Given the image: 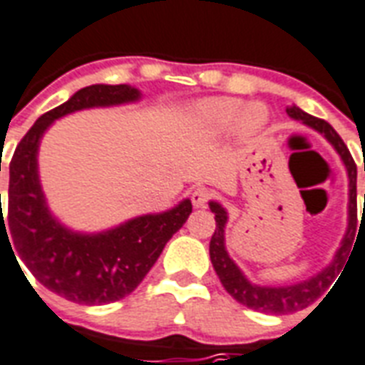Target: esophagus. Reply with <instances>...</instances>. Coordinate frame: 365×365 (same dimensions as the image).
Instances as JSON below:
<instances>
[{"instance_id":"34e87169","label":"esophagus","mask_w":365,"mask_h":365,"mask_svg":"<svg viewBox=\"0 0 365 365\" xmlns=\"http://www.w3.org/2000/svg\"><path fill=\"white\" fill-rule=\"evenodd\" d=\"M210 201V191L205 187H197L191 193V202H193L195 208H202L207 207V202Z\"/></svg>"}]
</instances>
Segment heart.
Returning <instances> with one entry per match:
<instances>
[{"label": "heart", "mask_w": 365, "mask_h": 365, "mask_svg": "<svg viewBox=\"0 0 365 365\" xmlns=\"http://www.w3.org/2000/svg\"><path fill=\"white\" fill-rule=\"evenodd\" d=\"M189 116L195 126L208 135H222L235 126V132L243 139L255 138L268 124V110L262 105L250 103L243 107V101L235 97L205 99L191 108Z\"/></svg>", "instance_id": "b5f03b06"}]
</instances>
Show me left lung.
<instances>
[{"label": "left lung", "instance_id": "1", "mask_svg": "<svg viewBox=\"0 0 365 365\" xmlns=\"http://www.w3.org/2000/svg\"><path fill=\"white\" fill-rule=\"evenodd\" d=\"M287 115L293 120H300L308 128H312V130L322 133L331 145H333V149L339 153V157H341L344 168H346V174H349V227H346L343 243H341L339 250L335 252V257H333L329 266L322 269L319 274L312 275L310 279L291 283V285H257V283L249 282L247 275L239 269L237 264L233 262L232 257L227 255V210L220 202H208V207L214 212V220H216V230H214L212 239H210V260H212V266L216 269V274H218L224 289L237 302L245 304L250 310H258V312L264 314H277V316L279 314H291L297 312V310H302L308 304H312L314 300L324 293L325 287H329L331 282L337 277V274L341 272L344 262H346V257H349L350 252V245L354 241L356 232V164L352 155H350L349 147L344 145L341 135L331 128V124H327L322 118L308 115V113H304L297 105L287 107Z\"/></svg>", "mask_w": 365, "mask_h": 365}]
</instances>
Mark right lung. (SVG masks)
<instances>
[{
	"label": "right lung",
	"mask_w": 365,
	"mask_h": 365,
	"mask_svg": "<svg viewBox=\"0 0 365 365\" xmlns=\"http://www.w3.org/2000/svg\"><path fill=\"white\" fill-rule=\"evenodd\" d=\"M139 99L141 91L126 83L82 88L68 101L41 115L11 158L9 207L5 220L0 210V235L11 239V250H19L22 262L43 287L78 304H108L132 293L157 262L164 245L185 224L191 201L183 199L170 210L135 216L105 232H72L47 207L38 174L40 141L61 116Z\"/></svg>",
	"instance_id": "1"
}]
</instances>
